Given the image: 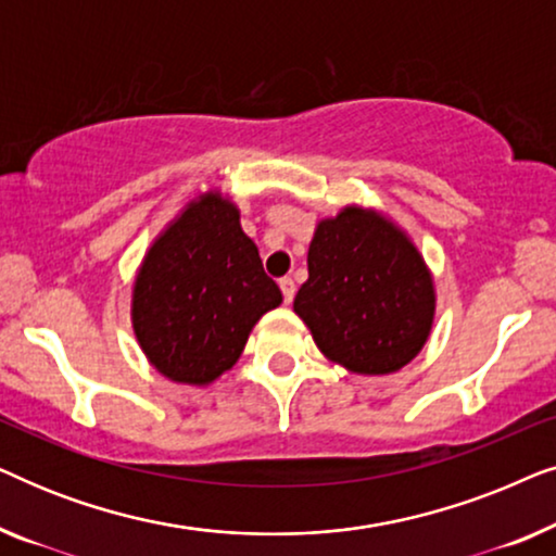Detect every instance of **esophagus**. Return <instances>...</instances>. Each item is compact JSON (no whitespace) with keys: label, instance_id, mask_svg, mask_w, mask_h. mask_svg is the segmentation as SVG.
<instances>
[{"label":"esophagus","instance_id":"34e87169","mask_svg":"<svg viewBox=\"0 0 556 556\" xmlns=\"http://www.w3.org/2000/svg\"><path fill=\"white\" fill-rule=\"evenodd\" d=\"M280 291H283V301L286 303H291L293 301V295H295V283H293V278H280Z\"/></svg>","mask_w":556,"mask_h":556}]
</instances>
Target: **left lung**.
Listing matches in <instances>:
<instances>
[{
	"label": "left lung",
	"instance_id": "left-lung-1",
	"mask_svg": "<svg viewBox=\"0 0 556 556\" xmlns=\"http://www.w3.org/2000/svg\"><path fill=\"white\" fill-rule=\"evenodd\" d=\"M293 311L326 359L354 375H390L428 341L435 286L413 240L392 219L352 204L316 225L308 280Z\"/></svg>",
	"mask_w": 556,
	"mask_h": 556
}]
</instances>
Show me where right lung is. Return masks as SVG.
Here are the masks:
<instances>
[{"label":"right lung","mask_w":556,"mask_h":556,"mask_svg":"<svg viewBox=\"0 0 556 556\" xmlns=\"http://www.w3.org/2000/svg\"><path fill=\"white\" fill-rule=\"evenodd\" d=\"M240 210L200 194L159 235L136 273L131 321L141 352L166 379L204 387L232 369L253 326L280 306Z\"/></svg>","instance_id":"obj_1"}]
</instances>
